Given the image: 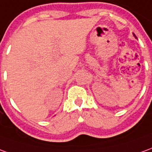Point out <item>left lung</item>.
<instances>
[{"mask_svg": "<svg viewBox=\"0 0 152 152\" xmlns=\"http://www.w3.org/2000/svg\"><path fill=\"white\" fill-rule=\"evenodd\" d=\"M134 36H135V35H134Z\"/></svg>", "mask_w": 152, "mask_h": 152, "instance_id": "obj_1", "label": "left lung"}]
</instances>
